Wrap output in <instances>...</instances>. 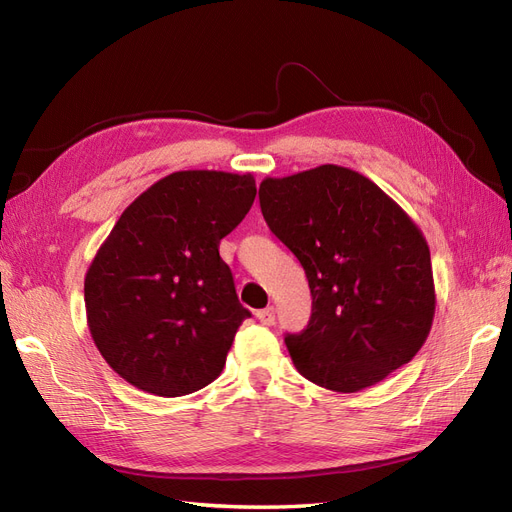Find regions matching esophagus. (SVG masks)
<instances>
[{
    "label": "esophagus",
    "instance_id": "1",
    "mask_svg": "<svg viewBox=\"0 0 512 512\" xmlns=\"http://www.w3.org/2000/svg\"><path fill=\"white\" fill-rule=\"evenodd\" d=\"M256 318L262 322V324H275V307L273 305H269V307H265V309H260V312L256 314Z\"/></svg>",
    "mask_w": 512,
    "mask_h": 512
}]
</instances>
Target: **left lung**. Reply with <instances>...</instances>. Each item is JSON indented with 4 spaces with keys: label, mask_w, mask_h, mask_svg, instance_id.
<instances>
[{
    "label": "left lung",
    "mask_w": 512,
    "mask_h": 512,
    "mask_svg": "<svg viewBox=\"0 0 512 512\" xmlns=\"http://www.w3.org/2000/svg\"><path fill=\"white\" fill-rule=\"evenodd\" d=\"M258 198L312 292L307 329L286 335L299 374L356 393L410 363L436 314L429 245L410 215L337 164L262 179Z\"/></svg>",
    "instance_id": "obj_1"
}]
</instances>
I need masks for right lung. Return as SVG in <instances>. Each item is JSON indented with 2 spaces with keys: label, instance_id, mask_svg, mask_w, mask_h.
Returning <instances> with one entry per match:
<instances>
[{
  "label": "right lung",
  "instance_id": "right-lung-1",
  "mask_svg": "<svg viewBox=\"0 0 512 512\" xmlns=\"http://www.w3.org/2000/svg\"><path fill=\"white\" fill-rule=\"evenodd\" d=\"M256 196L250 173L179 170L121 213L85 275L87 327L115 374L158 397L222 374L250 312L220 258Z\"/></svg>",
  "mask_w": 512,
  "mask_h": 512
}]
</instances>
